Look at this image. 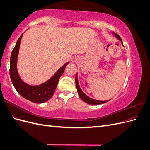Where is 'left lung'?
<instances>
[{"label":"left lung","instance_id":"1","mask_svg":"<svg viewBox=\"0 0 150 150\" xmlns=\"http://www.w3.org/2000/svg\"><path fill=\"white\" fill-rule=\"evenodd\" d=\"M112 33L113 35H115V36L117 39L120 40V41L121 42L122 45V46H123V44H122V39L120 37V35L118 34L115 33L114 32H112ZM75 82H76V88H77V90H78V93L79 94V96L81 98V99H82V100L83 101H84L85 103H88V104H103V103H105L110 101V100H107V101H99V100H96V99H93L91 98L88 96L87 95H86L85 93H84V92L83 91L81 90L80 86H79V84L78 79V73L76 74V77H75Z\"/></svg>","mask_w":150,"mask_h":150}]
</instances>
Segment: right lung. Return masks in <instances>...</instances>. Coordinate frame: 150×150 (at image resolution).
Returning a JSON list of instances; mask_svg holds the SVG:
<instances>
[{
  "label": "right lung",
  "mask_w": 150,
  "mask_h": 150,
  "mask_svg": "<svg viewBox=\"0 0 150 150\" xmlns=\"http://www.w3.org/2000/svg\"><path fill=\"white\" fill-rule=\"evenodd\" d=\"M23 34H22L17 40L11 55L10 76L12 83L17 91L25 99L34 103L46 102L52 96L60 77L63 74L66 66L69 64V62H66L64 65L60 67L56 73L45 83L35 86L27 84L21 78L17 68L18 54H19L21 39Z\"/></svg>",
  "instance_id": "right-lung-1"
}]
</instances>
